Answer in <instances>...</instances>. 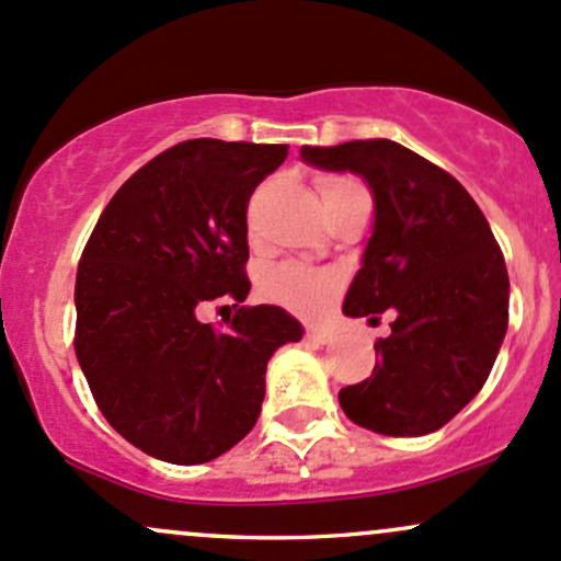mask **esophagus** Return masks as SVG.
<instances>
[{
	"mask_svg": "<svg viewBox=\"0 0 561 561\" xmlns=\"http://www.w3.org/2000/svg\"><path fill=\"white\" fill-rule=\"evenodd\" d=\"M307 340L321 342V345H327V342H331V331L318 329V327H310V329H307Z\"/></svg>",
	"mask_w": 561,
	"mask_h": 561,
	"instance_id": "obj_1",
	"label": "esophagus"
}]
</instances>
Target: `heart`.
<instances>
[{
    "instance_id": "heart-1",
    "label": "heart",
    "mask_w": 561,
    "mask_h": 561,
    "mask_svg": "<svg viewBox=\"0 0 561 561\" xmlns=\"http://www.w3.org/2000/svg\"><path fill=\"white\" fill-rule=\"evenodd\" d=\"M342 192H366L355 179L331 176L321 184L323 201L342 195ZM340 291V275L323 273V270L305 267V264L286 262L267 270L259 283V294L270 302L288 307L299 316H316L334 294Z\"/></svg>"
}]
</instances>
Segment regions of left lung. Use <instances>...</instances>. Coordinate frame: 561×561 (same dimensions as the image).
Listing matches in <instances>:
<instances>
[{"label":"left lung","instance_id":"1","mask_svg":"<svg viewBox=\"0 0 561 561\" xmlns=\"http://www.w3.org/2000/svg\"><path fill=\"white\" fill-rule=\"evenodd\" d=\"M321 171L360 176L375 225L342 312L377 321L371 377L340 390L355 425L382 436H425L447 425L490 377L508 329V270L466 186L388 138L302 147Z\"/></svg>","mask_w":561,"mask_h":561}]
</instances>
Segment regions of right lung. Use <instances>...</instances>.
<instances>
[{
  "mask_svg": "<svg viewBox=\"0 0 561 561\" xmlns=\"http://www.w3.org/2000/svg\"><path fill=\"white\" fill-rule=\"evenodd\" d=\"M286 144L192 138L138 168L77 267L75 351L101 414L158 460L195 466L256 423L267 360L305 329L283 307H240L225 331L197 318L251 291V192ZM238 307V305H232Z\"/></svg>",
  "mask_w": 561,
  "mask_h": 561,
  "instance_id": "right-lung-1",
  "label": "right lung"
}]
</instances>
